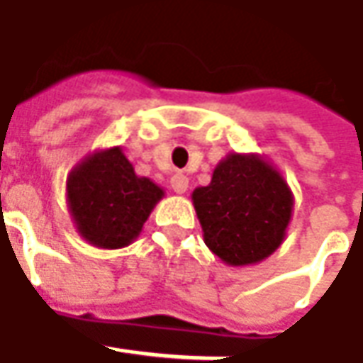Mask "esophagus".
<instances>
[{
    "label": "esophagus",
    "mask_w": 363,
    "mask_h": 363,
    "mask_svg": "<svg viewBox=\"0 0 363 363\" xmlns=\"http://www.w3.org/2000/svg\"><path fill=\"white\" fill-rule=\"evenodd\" d=\"M170 186H172V191L177 194L186 193V189H189V179H186V174H182V172L172 174V177H170Z\"/></svg>",
    "instance_id": "1"
}]
</instances>
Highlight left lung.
<instances>
[{
	"label": "left lung",
	"mask_w": 363,
	"mask_h": 363,
	"mask_svg": "<svg viewBox=\"0 0 363 363\" xmlns=\"http://www.w3.org/2000/svg\"><path fill=\"white\" fill-rule=\"evenodd\" d=\"M205 245L231 267L273 255L294 215V193L283 174L259 155L229 152L206 186L193 191Z\"/></svg>",
	"instance_id": "8db88e82"
}]
</instances>
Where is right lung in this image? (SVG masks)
<instances>
[{
    "instance_id": "right-lung-1",
    "label": "right lung",
    "mask_w": 363,
    "mask_h": 363,
    "mask_svg": "<svg viewBox=\"0 0 363 363\" xmlns=\"http://www.w3.org/2000/svg\"><path fill=\"white\" fill-rule=\"evenodd\" d=\"M164 191L134 172L120 146L94 150L69 170L66 201L74 227L100 249L130 245Z\"/></svg>"
}]
</instances>
